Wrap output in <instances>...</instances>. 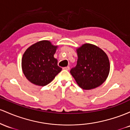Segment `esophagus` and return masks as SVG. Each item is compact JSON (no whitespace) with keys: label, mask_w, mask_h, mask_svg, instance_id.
Returning a JSON list of instances; mask_svg holds the SVG:
<instances>
[{"label":"esophagus","mask_w":130,"mask_h":130,"mask_svg":"<svg viewBox=\"0 0 130 130\" xmlns=\"http://www.w3.org/2000/svg\"><path fill=\"white\" fill-rule=\"evenodd\" d=\"M63 69H64V70H67V71H69V70L70 69V68H69V66L64 67V68H63Z\"/></svg>","instance_id":"obj_1"}]
</instances>
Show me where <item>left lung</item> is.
I'll use <instances>...</instances> for the list:
<instances>
[{"instance_id":"1","label":"left lung","mask_w":130,"mask_h":130,"mask_svg":"<svg viewBox=\"0 0 130 130\" xmlns=\"http://www.w3.org/2000/svg\"><path fill=\"white\" fill-rule=\"evenodd\" d=\"M77 65L70 72L78 86L84 90H91L103 84L110 71L106 53L90 43H85L77 48Z\"/></svg>"}]
</instances>
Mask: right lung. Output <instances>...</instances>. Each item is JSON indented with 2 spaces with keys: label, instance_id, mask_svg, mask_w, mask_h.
Segmentation results:
<instances>
[{
  "label": "right lung",
  "instance_id": "1",
  "mask_svg": "<svg viewBox=\"0 0 130 130\" xmlns=\"http://www.w3.org/2000/svg\"><path fill=\"white\" fill-rule=\"evenodd\" d=\"M57 46L48 40H42L28 48L22 58V69L29 81L38 86L50 84L62 68L54 58Z\"/></svg>",
  "mask_w": 130,
  "mask_h": 130
}]
</instances>
